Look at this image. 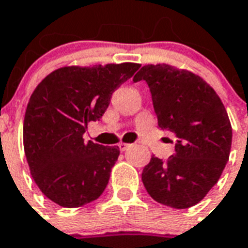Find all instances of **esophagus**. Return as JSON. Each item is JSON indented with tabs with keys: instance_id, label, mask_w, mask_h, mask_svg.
<instances>
[{
	"instance_id": "34e87169",
	"label": "esophagus",
	"mask_w": 248,
	"mask_h": 248,
	"mask_svg": "<svg viewBox=\"0 0 248 248\" xmlns=\"http://www.w3.org/2000/svg\"><path fill=\"white\" fill-rule=\"evenodd\" d=\"M118 146H119V148H120V151H125L126 148L130 147L129 143H123V142H120V143H119Z\"/></svg>"
}]
</instances>
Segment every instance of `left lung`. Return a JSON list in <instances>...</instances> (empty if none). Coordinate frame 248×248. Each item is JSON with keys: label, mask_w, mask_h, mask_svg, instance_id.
<instances>
[{"label": "left lung", "mask_w": 248, "mask_h": 248, "mask_svg": "<svg viewBox=\"0 0 248 248\" xmlns=\"http://www.w3.org/2000/svg\"><path fill=\"white\" fill-rule=\"evenodd\" d=\"M133 80L147 83L158 126L175 136L173 155L152 156L144 166V188L162 205L191 207L217 183L227 165L232 146L227 110L215 91L188 70L144 65Z\"/></svg>", "instance_id": "1"}]
</instances>
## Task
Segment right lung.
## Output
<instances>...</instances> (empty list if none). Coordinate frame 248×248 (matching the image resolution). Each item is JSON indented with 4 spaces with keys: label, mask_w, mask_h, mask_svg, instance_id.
I'll return each mask as SVG.
<instances>
[{
    "label": "right lung",
    "mask_w": 248,
    "mask_h": 248,
    "mask_svg": "<svg viewBox=\"0 0 248 248\" xmlns=\"http://www.w3.org/2000/svg\"><path fill=\"white\" fill-rule=\"evenodd\" d=\"M140 66H65L37 86L24 118V151L31 177L47 199L62 207H79L104 193L120 151L87 142L83 136Z\"/></svg>",
    "instance_id": "add662e5"
}]
</instances>
